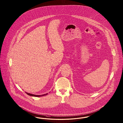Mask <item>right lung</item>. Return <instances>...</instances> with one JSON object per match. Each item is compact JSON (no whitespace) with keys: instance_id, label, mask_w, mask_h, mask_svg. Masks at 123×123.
Instances as JSON below:
<instances>
[{"instance_id":"right-lung-1","label":"right lung","mask_w":123,"mask_h":123,"mask_svg":"<svg viewBox=\"0 0 123 123\" xmlns=\"http://www.w3.org/2000/svg\"><path fill=\"white\" fill-rule=\"evenodd\" d=\"M25 93L27 94V95H29L30 96H33V97H42V96H44L45 95H47V94H48V93L45 94H43V95H34V94H32L29 93H27V92H26Z\"/></svg>"}]
</instances>
